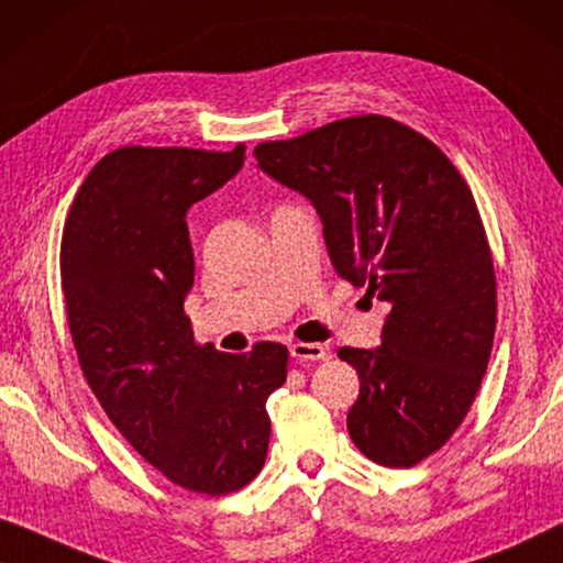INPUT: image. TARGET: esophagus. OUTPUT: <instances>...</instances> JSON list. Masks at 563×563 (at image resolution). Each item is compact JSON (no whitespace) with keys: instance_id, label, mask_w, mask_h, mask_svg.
<instances>
[{"instance_id":"esophagus-1","label":"esophagus","mask_w":563,"mask_h":563,"mask_svg":"<svg viewBox=\"0 0 563 563\" xmlns=\"http://www.w3.org/2000/svg\"><path fill=\"white\" fill-rule=\"evenodd\" d=\"M290 354L298 362H316V360H327L329 357V350L323 344L296 342V344H290Z\"/></svg>"}]
</instances>
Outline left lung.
Returning <instances> with one entry per match:
<instances>
[{"label":"left lung","instance_id":"left-lung-1","mask_svg":"<svg viewBox=\"0 0 563 563\" xmlns=\"http://www.w3.org/2000/svg\"><path fill=\"white\" fill-rule=\"evenodd\" d=\"M257 165L319 211L334 271L390 306L383 346H342L360 375L346 416L372 462L413 466L451 439L485 377L497 323L474 196L413 126L360 114L260 142Z\"/></svg>","mask_w":563,"mask_h":563}]
</instances>
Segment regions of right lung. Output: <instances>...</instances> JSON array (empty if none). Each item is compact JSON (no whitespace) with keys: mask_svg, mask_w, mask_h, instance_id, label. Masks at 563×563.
<instances>
[{"mask_svg":"<svg viewBox=\"0 0 563 563\" xmlns=\"http://www.w3.org/2000/svg\"><path fill=\"white\" fill-rule=\"evenodd\" d=\"M229 153L130 145L78 188L60 240V288L78 364L122 437L163 477L229 495L263 470L265 402L288 377V350L224 354L194 339L186 213L240 173Z\"/></svg>","mask_w":563,"mask_h":563,"instance_id":"add662e5","label":"right lung"}]
</instances>
